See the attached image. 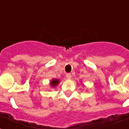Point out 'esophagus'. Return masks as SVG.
I'll use <instances>...</instances> for the list:
<instances>
[{"label": "esophagus", "mask_w": 129, "mask_h": 129, "mask_svg": "<svg viewBox=\"0 0 129 129\" xmlns=\"http://www.w3.org/2000/svg\"><path fill=\"white\" fill-rule=\"evenodd\" d=\"M66 77L68 78V79H70L71 78H72V74H66Z\"/></svg>", "instance_id": "34e87169"}]
</instances>
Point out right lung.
<instances>
[{"mask_svg":"<svg viewBox=\"0 0 129 129\" xmlns=\"http://www.w3.org/2000/svg\"><path fill=\"white\" fill-rule=\"evenodd\" d=\"M59 82H60V80H59V79H52V80H50V86L52 87H53V88H54V87H55L57 86V85L59 84Z\"/></svg>","mask_w":129,"mask_h":129,"instance_id":"1","label":"right lung"}]
</instances>
